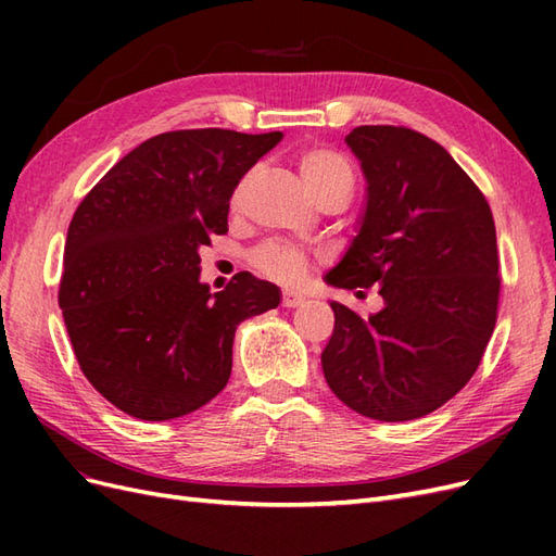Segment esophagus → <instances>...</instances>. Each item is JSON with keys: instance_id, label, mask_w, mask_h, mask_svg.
I'll list each match as a JSON object with an SVG mask.
<instances>
[{"instance_id": "34e87169", "label": "esophagus", "mask_w": 556, "mask_h": 556, "mask_svg": "<svg viewBox=\"0 0 556 556\" xmlns=\"http://www.w3.org/2000/svg\"><path fill=\"white\" fill-rule=\"evenodd\" d=\"M280 304L285 306V308H296V306H301L304 304V296L301 294H296V292H282V299H280Z\"/></svg>"}]
</instances>
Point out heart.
<instances>
[{"instance_id":"heart-1","label":"heart","mask_w":556,"mask_h":556,"mask_svg":"<svg viewBox=\"0 0 556 556\" xmlns=\"http://www.w3.org/2000/svg\"><path fill=\"white\" fill-rule=\"evenodd\" d=\"M299 169L304 176L308 190L317 201L327 197H352L355 190V169L345 155L339 150H331L325 146L306 148L299 155ZM257 169H248L239 182L233 185V192L229 199L231 211H239L245 201L252 180H255ZM252 266L266 278H271L282 285H296L306 278L308 271V257L299 248L282 243V241H266L260 248L252 250L250 255Z\"/></svg>"}]
</instances>
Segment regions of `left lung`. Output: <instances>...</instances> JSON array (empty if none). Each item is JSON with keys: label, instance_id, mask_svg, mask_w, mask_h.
Masks as SVG:
<instances>
[{"label": "left lung", "instance_id": "left-lung-1", "mask_svg": "<svg viewBox=\"0 0 556 556\" xmlns=\"http://www.w3.org/2000/svg\"><path fill=\"white\" fill-rule=\"evenodd\" d=\"M345 141L368 182L366 213L327 282L359 296L376 285L384 308L362 317L333 301L323 371L348 408L406 422L457 394L492 339L494 217L478 185L425 134L362 125Z\"/></svg>", "mask_w": 556, "mask_h": 556}]
</instances>
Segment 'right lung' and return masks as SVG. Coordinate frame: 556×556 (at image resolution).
Wrapping results in <instances>:
<instances>
[{
  "instance_id": "1",
  "label": "right lung",
  "mask_w": 556,
  "mask_h": 556,
  "mask_svg": "<svg viewBox=\"0 0 556 556\" xmlns=\"http://www.w3.org/2000/svg\"><path fill=\"white\" fill-rule=\"evenodd\" d=\"M280 131L176 129L143 141L80 201L58 301L74 355L123 413L164 422L225 390L233 333L280 304L241 271L223 292L199 282V250L227 233L233 185Z\"/></svg>"
}]
</instances>
